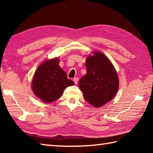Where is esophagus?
<instances>
[{
  "label": "esophagus",
  "mask_w": 153,
  "mask_h": 153,
  "mask_svg": "<svg viewBox=\"0 0 153 153\" xmlns=\"http://www.w3.org/2000/svg\"><path fill=\"white\" fill-rule=\"evenodd\" d=\"M73 81L74 82L75 84H77V82H78V77H74V78L73 79Z\"/></svg>",
  "instance_id": "esophagus-1"
}]
</instances>
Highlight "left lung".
Wrapping results in <instances>:
<instances>
[{
  "mask_svg": "<svg viewBox=\"0 0 153 153\" xmlns=\"http://www.w3.org/2000/svg\"><path fill=\"white\" fill-rule=\"evenodd\" d=\"M87 74L80 79L79 87L84 99L95 108L110 101L118 91L119 79L111 62L105 54L94 51L86 58Z\"/></svg>",
  "mask_w": 153,
  "mask_h": 153,
  "instance_id": "1",
  "label": "left lung"
}]
</instances>
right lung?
Returning a JSON list of instances; mask_svg holds the SVG:
<instances>
[{"label": "right lung", "instance_id": "right-lung-1", "mask_svg": "<svg viewBox=\"0 0 153 153\" xmlns=\"http://www.w3.org/2000/svg\"><path fill=\"white\" fill-rule=\"evenodd\" d=\"M58 64V58L44 61L37 68L32 80L34 94L45 102L60 98L64 89L74 84L73 81L68 79L66 73Z\"/></svg>", "mask_w": 153, "mask_h": 153}]
</instances>
